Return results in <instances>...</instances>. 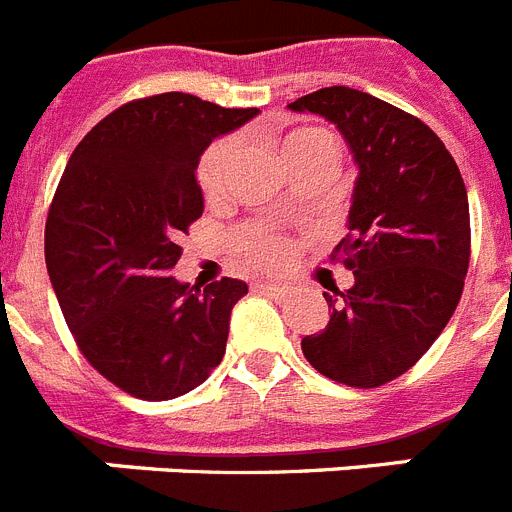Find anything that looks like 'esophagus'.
<instances>
[{
  "label": "esophagus",
  "mask_w": 512,
  "mask_h": 512,
  "mask_svg": "<svg viewBox=\"0 0 512 512\" xmlns=\"http://www.w3.org/2000/svg\"><path fill=\"white\" fill-rule=\"evenodd\" d=\"M253 290H256V292H266V295H277V298H282V295H287V292H290V287L279 285V282H256V285H253Z\"/></svg>",
  "instance_id": "esophagus-1"
}]
</instances>
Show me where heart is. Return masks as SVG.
I'll use <instances>...</instances> for the list:
<instances>
[{"instance_id": "obj_1", "label": "heart", "mask_w": 512, "mask_h": 512, "mask_svg": "<svg viewBox=\"0 0 512 512\" xmlns=\"http://www.w3.org/2000/svg\"><path fill=\"white\" fill-rule=\"evenodd\" d=\"M279 160L285 163L290 170L292 165L303 163L308 157L329 155L336 160V142L321 129H298L290 131L285 137L279 139L277 144ZM235 157V144L233 142H217L212 144L202 155L199 163V189H202L204 199L214 202L220 199L222 189H225L227 170L233 165ZM240 251L248 261L261 266H279L287 259L290 246L282 235L272 233V230H248L240 235Z\"/></svg>"}]
</instances>
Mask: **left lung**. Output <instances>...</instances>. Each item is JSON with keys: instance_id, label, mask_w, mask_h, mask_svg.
<instances>
[{"instance_id": "left-lung-1", "label": "left lung", "mask_w": 512, "mask_h": 512, "mask_svg": "<svg viewBox=\"0 0 512 512\" xmlns=\"http://www.w3.org/2000/svg\"><path fill=\"white\" fill-rule=\"evenodd\" d=\"M339 129L357 165L347 238L336 259L355 285L323 292L326 329L305 336V360L355 388L399 378L451 321L469 272V196L451 152L427 124L352 87L290 103Z\"/></svg>"}]
</instances>
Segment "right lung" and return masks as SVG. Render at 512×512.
<instances>
[{
  "label": "right lung",
  "mask_w": 512,
  "mask_h": 512,
  "mask_svg": "<svg viewBox=\"0 0 512 512\" xmlns=\"http://www.w3.org/2000/svg\"><path fill=\"white\" fill-rule=\"evenodd\" d=\"M189 93L131 100L87 131L46 220V266L87 362L126 393L176 399L222 362L246 282L204 290L170 277L204 212L196 181L212 139L256 116Z\"/></svg>",
  "instance_id": "right-lung-1"
}]
</instances>
